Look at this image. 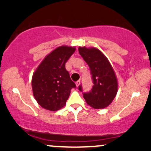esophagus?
<instances>
[{
  "label": "esophagus",
  "instance_id": "obj_1",
  "mask_svg": "<svg viewBox=\"0 0 151 151\" xmlns=\"http://www.w3.org/2000/svg\"><path fill=\"white\" fill-rule=\"evenodd\" d=\"M80 80H78V81H77V82H76V86H77V87H78V86H79V85H80Z\"/></svg>",
  "mask_w": 151,
  "mask_h": 151
}]
</instances>
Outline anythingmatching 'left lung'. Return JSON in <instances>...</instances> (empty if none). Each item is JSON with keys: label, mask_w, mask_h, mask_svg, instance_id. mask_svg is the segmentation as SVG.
<instances>
[{"label": "left lung", "mask_w": 151, "mask_h": 151, "mask_svg": "<svg viewBox=\"0 0 151 151\" xmlns=\"http://www.w3.org/2000/svg\"><path fill=\"white\" fill-rule=\"evenodd\" d=\"M78 51L89 67L93 83L91 91L83 93L84 98L93 109H104L112 102L117 92V80L114 70L99 49L83 47H79ZM78 88L82 92V85Z\"/></svg>", "instance_id": "left-lung-1"}]
</instances>
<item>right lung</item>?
Wrapping results in <instances>:
<instances>
[{
    "mask_svg": "<svg viewBox=\"0 0 151 151\" xmlns=\"http://www.w3.org/2000/svg\"><path fill=\"white\" fill-rule=\"evenodd\" d=\"M76 48L61 46L47 55L34 72L33 94L42 108L55 111L63 108L76 84L70 78L65 64Z\"/></svg>",
    "mask_w": 151,
    "mask_h": 151,
    "instance_id": "add662e5",
    "label": "right lung"
}]
</instances>
